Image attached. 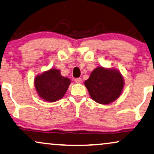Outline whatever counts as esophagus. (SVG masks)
Wrapping results in <instances>:
<instances>
[{"instance_id": "obj_1", "label": "esophagus", "mask_w": 154, "mask_h": 154, "mask_svg": "<svg viewBox=\"0 0 154 154\" xmlns=\"http://www.w3.org/2000/svg\"><path fill=\"white\" fill-rule=\"evenodd\" d=\"M74 81L76 83H81L82 82V79H81V78H77V79H74Z\"/></svg>"}]
</instances>
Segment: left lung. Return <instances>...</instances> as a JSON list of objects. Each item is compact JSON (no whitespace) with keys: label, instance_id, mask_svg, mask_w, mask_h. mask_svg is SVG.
Listing matches in <instances>:
<instances>
[{"label":"left lung","instance_id":"1","mask_svg":"<svg viewBox=\"0 0 154 154\" xmlns=\"http://www.w3.org/2000/svg\"><path fill=\"white\" fill-rule=\"evenodd\" d=\"M85 85L94 102L109 104L121 95L124 79L119 70L99 66L92 71Z\"/></svg>","mask_w":154,"mask_h":154}]
</instances>
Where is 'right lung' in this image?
<instances>
[{
    "label": "right lung",
    "mask_w": 154,
    "mask_h": 154,
    "mask_svg": "<svg viewBox=\"0 0 154 154\" xmlns=\"http://www.w3.org/2000/svg\"><path fill=\"white\" fill-rule=\"evenodd\" d=\"M71 83L70 79L61 75L60 71L50 69L36 75L34 85L37 93L46 102H54L64 96Z\"/></svg>",
    "instance_id": "add662e5"
}]
</instances>
